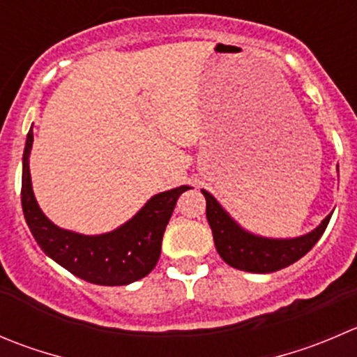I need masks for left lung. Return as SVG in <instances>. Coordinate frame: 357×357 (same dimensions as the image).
I'll return each mask as SVG.
<instances>
[{"mask_svg": "<svg viewBox=\"0 0 357 357\" xmlns=\"http://www.w3.org/2000/svg\"><path fill=\"white\" fill-rule=\"evenodd\" d=\"M206 197V216L213 230L214 245L221 258L234 268L255 274H268L281 271L298 261L314 248L330 223V216L321 221L316 230L295 238H268L249 234L238 227L230 214L220 206L209 192L202 190Z\"/></svg>", "mask_w": 357, "mask_h": 357, "instance_id": "left-lung-1", "label": "left lung"}]
</instances>
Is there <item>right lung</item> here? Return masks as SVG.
Wrapping results in <instances>:
<instances>
[{
  "label": "right lung",
  "instance_id": "1",
  "mask_svg": "<svg viewBox=\"0 0 357 357\" xmlns=\"http://www.w3.org/2000/svg\"><path fill=\"white\" fill-rule=\"evenodd\" d=\"M31 148L33 127L24 148L20 199L27 227L45 255L76 278L99 286H126L150 274L160 258L162 237L176 202L190 186L157 193L132 220L116 230L101 235H82L59 228L38 206L31 185Z\"/></svg>",
  "mask_w": 357,
  "mask_h": 357
}]
</instances>
